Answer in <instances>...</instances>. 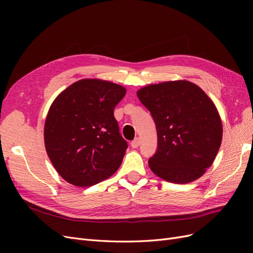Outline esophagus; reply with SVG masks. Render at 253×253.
Segmentation results:
<instances>
[{
  "instance_id": "34e87169",
  "label": "esophagus",
  "mask_w": 253,
  "mask_h": 253,
  "mask_svg": "<svg viewBox=\"0 0 253 253\" xmlns=\"http://www.w3.org/2000/svg\"><path fill=\"white\" fill-rule=\"evenodd\" d=\"M139 144H140V139L138 138V137H136V138L131 142L132 148H134V149L138 148V147H139Z\"/></svg>"
}]
</instances>
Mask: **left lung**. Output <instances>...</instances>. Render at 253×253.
<instances>
[{
	"label": "left lung",
	"instance_id": "left-lung-1",
	"mask_svg": "<svg viewBox=\"0 0 253 253\" xmlns=\"http://www.w3.org/2000/svg\"><path fill=\"white\" fill-rule=\"evenodd\" d=\"M155 121L157 150L150 169L163 179L191 182L211 167L223 138V126L211 99L196 84L179 80L137 91Z\"/></svg>",
	"mask_w": 253,
	"mask_h": 253
}]
</instances>
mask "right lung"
<instances>
[{
	"label": "right lung",
	"instance_id": "1",
	"mask_svg": "<svg viewBox=\"0 0 253 253\" xmlns=\"http://www.w3.org/2000/svg\"><path fill=\"white\" fill-rule=\"evenodd\" d=\"M126 90L109 81L83 79L52 102L44 126L47 155L74 186L90 187L118 170L127 149L114 109Z\"/></svg>",
	"mask_w": 253,
	"mask_h": 253
}]
</instances>
